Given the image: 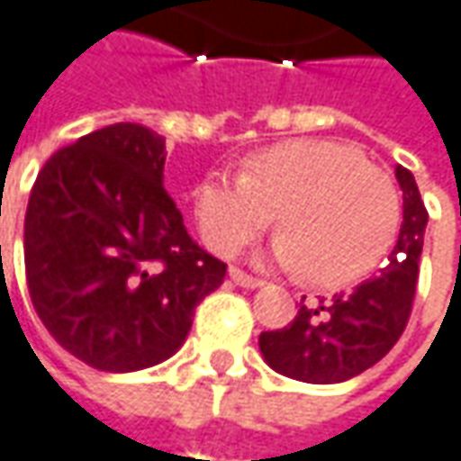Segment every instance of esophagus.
<instances>
[{"mask_svg": "<svg viewBox=\"0 0 461 461\" xmlns=\"http://www.w3.org/2000/svg\"><path fill=\"white\" fill-rule=\"evenodd\" d=\"M230 278L237 284V286H245V289H258V286H263V281H260V278L248 276L245 270H240V268H231Z\"/></svg>", "mask_w": 461, "mask_h": 461, "instance_id": "esophagus-1", "label": "esophagus"}]
</instances>
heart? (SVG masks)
Masks as SVG:
<instances>
[{"instance_id":"b5f03b06","label":"heart","mask_w":461,"mask_h":461,"mask_svg":"<svg viewBox=\"0 0 461 461\" xmlns=\"http://www.w3.org/2000/svg\"><path fill=\"white\" fill-rule=\"evenodd\" d=\"M276 260L322 286L369 276L397 240L402 206L387 172L330 139H296L245 159L242 177H206L193 191L203 242L231 255L270 227Z\"/></svg>"}]
</instances>
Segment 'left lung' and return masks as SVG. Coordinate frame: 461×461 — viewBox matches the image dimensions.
Wrapping results in <instances>:
<instances>
[{
    "label": "left lung",
    "mask_w": 461,
    "mask_h": 461,
    "mask_svg": "<svg viewBox=\"0 0 461 461\" xmlns=\"http://www.w3.org/2000/svg\"><path fill=\"white\" fill-rule=\"evenodd\" d=\"M394 175L402 188V227L387 266L330 299L302 296L286 328L260 332L270 369L310 384H338L371 369L400 340L411 320L429 211L412 172L397 167Z\"/></svg>",
    "instance_id": "8db88e82"
}]
</instances>
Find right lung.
Masks as SVG:
<instances>
[{
  "label": "right lung",
  "mask_w": 461,
  "mask_h": 461,
  "mask_svg": "<svg viewBox=\"0 0 461 461\" xmlns=\"http://www.w3.org/2000/svg\"><path fill=\"white\" fill-rule=\"evenodd\" d=\"M165 139L113 123L61 147L25 213V278L53 340L100 371L170 358L227 266L201 250L162 185Z\"/></svg>",
  "instance_id": "obj_1"
}]
</instances>
